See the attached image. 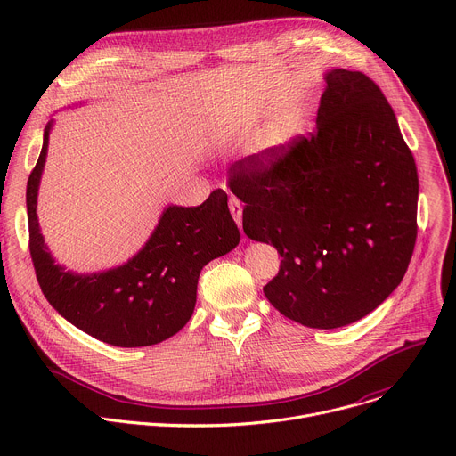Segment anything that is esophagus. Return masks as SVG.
<instances>
[{"label":"esophagus","instance_id":"esophagus-1","mask_svg":"<svg viewBox=\"0 0 456 456\" xmlns=\"http://www.w3.org/2000/svg\"><path fill=\"white\" fill-rule=\"evenodd\" d=\"M229 209H231V215L234 218V222L238 224V227L241 229V213H243V208L240 204L238 199H229Z\"/></svg>","mask_w":456,"mask_h":456}]
</instances>
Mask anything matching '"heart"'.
Wrapping results in <instances>:
<instances>
[{
	"instance_id": "heart-1",
	"label": "heart",
	"mask_w": 456,
	"mask_h": 456,
	"mask_svg": "<svg viewBox=\"0 0 456 456\" xmlns=\"http://www.w3.org/2000/svg\"><path fill=\"white\" fill-rule=\"evenodd\" d=\"M299 127V115L296 111H287L281 117H278L269 127L262 139V150L273 151L283 146Z\"/></svg>"
}]
</instances>
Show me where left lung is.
Masks as SVG:
<instances>
[{
	"label": "left lung",
	"instance_id": "1",
	"mask_svg": "<svg viewBox=\"0 0 456 456\" xmlns=\"http://www.w3.org/2000/svg\"><path fill=\"white\" fill-rule=\"evenodd\" d=\"M315 132L238 160L229 187L243 231L278 248L271 305L310 329H339L403 281L417 238L419 176L397 117L364 74H324Z\"/></svg>",
	"mask_w": 456,
	"mask_h": 456
}]
</instances>
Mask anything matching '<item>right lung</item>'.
<instances>
[{
	"mask_svg": "<svg viewBox=\"0 0 456 456\" xmlns=\"http://www.w3.org/2000/svg\"><path fill=\"white\" fill-rule=\"evenodd\" d=\"M53 118L27 183L30 256L48 303L85 334L120 348L162 343L185 327L200 271L240 243L227 194L216 189L197 208L167 206L146 245L126 264L92 274L55 264L37 220V191Z\"/></svg>",
	"mask_w": 456,
	"mask_h": 456,
	"instance_id": "add662e5",
	"label": "right lung"
}]
</instances>
